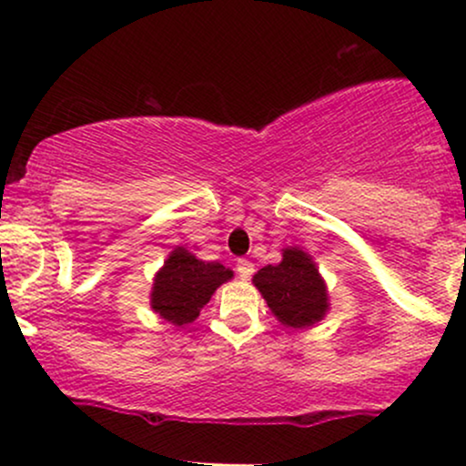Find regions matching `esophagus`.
I'll use <instances>...</instances> for the list:
<instances>
[{"instance_id":"1","label":"esophagus","mask_w":466,"mask_h":466,"mask_svg":"<svg viewBox=\"0 0 466 466\" xmlns=\"http://www.w3.org/2000/svg\"><path fill=\"white\" fill-rule=\"evenodd\" d=\"M237 274L240 280H249L251 274H254V263L248 258H238L237 260Z\"/></svg>"}]
</instances>
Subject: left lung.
Returning a JSON list of instances; mask_svg holds the SVG:
<instances>
[{
	"instance_id": "8db88e82",
	"label": "left lung",
	"mask_w": 466,
	"mask_h": 466,
	"mask_svg": "<svg viewBox=\"0 0 466 466\" xmlns=\"http://www.w3.org/2000/svg\"><path fill=\"white\" fill-rule=\"evenodd\" d=\"M254 285L263 293L267 307L285 326L307 329L324 318L326 287L315 269L311 256L289 248L280 265H267L254 276Z\"/></svg>"
}]
</instances>
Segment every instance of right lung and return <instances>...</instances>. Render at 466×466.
<instances>
[{"mask_svg":"<svg viewBox=\"0 0 466 466\" xmlns=\"http://www.w3.org/2000/svg\"><path fill=\"white\" fill-rule=\"evenodd\" d=\"M229 278L232 271L221 263H203L190 251L177 248L155 276L151 307L170 324H190L199 318L203 304L210 302L217 287Z\"/></svg>","mask_w":466,"mask_h":466,"instance_id":"1","label":"right lung"}]
</instances>
